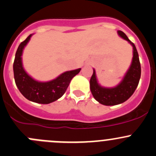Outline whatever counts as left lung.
<instances>
[{"label":"left lung","mask_w":156,"mask_h":156,"mask_svg":"<svg viewBox=\"0 0 156 156\" xmlns=\"http://www.w3.org/2000/svg\"><path fill=\"white\" fill-rule=\"evenodd\" d=\"M117 33L133 47L132 62L123 79L114 87H104L98 82L96 72L93 69V75L90 80V89L93 97L100 104L106 106L117 105L127 101L136 89L141 76V66L135 45L128 39L123 32L118 30Z\"/></svg>","instance_id":"8db88e82"}]
</instances>
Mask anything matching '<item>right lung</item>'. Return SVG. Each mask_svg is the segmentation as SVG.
<instances>
[{
  "instance_id": "right-lung-1",
  "label": "right lung",
  "mask_w": 156,
  "mask_h": 156,
  "mask_svg": "<svg viewBox=\"0 0 156 156\" xmlns=\"http://www.w3.org/2000/svg\"><path fill=\"white\" fill-rule=\"evenodd\" d=\"M33 34H30L20 44L13 62L15 83L20 93L27 100L38 104H48L59 99L65 94L72 78L78 75L81 69L67 71L57 78L48 81H40L30 76L23 66V49Z\"/></svg>"
}]
</instances>
